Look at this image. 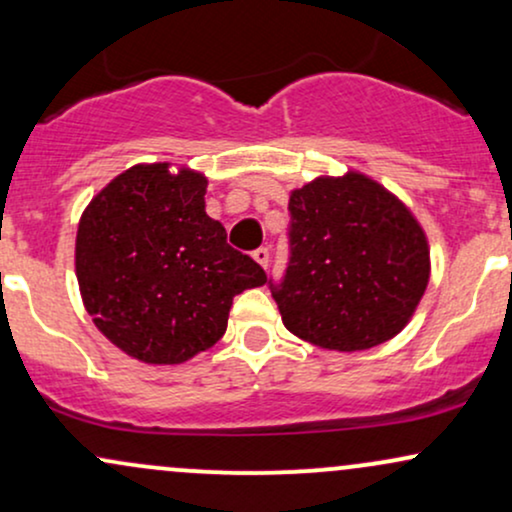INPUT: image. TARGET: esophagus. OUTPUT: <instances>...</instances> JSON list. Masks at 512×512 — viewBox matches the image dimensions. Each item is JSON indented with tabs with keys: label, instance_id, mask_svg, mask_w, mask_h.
I'll use <instances>...</instances> for the list:
<instances>
[{
	"label": "esophagus",
	"instance_id": "34e87169",
	"mask_svg": "<svg viewBox=\"0 0 512 512\" xmlns=\"http://www.w3.org/2000/svg\"><path fill=\"white\" fill-rule=\"evenodd\" d=\"M252 257H255V260L260 262L264 269H267V264H269V248H264V245H262V248H257L255 252H252Z\"/></svg>",
	"mask_w": 512,
	"mask_h": 512
}]
</instances>
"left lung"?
I'll return each mask as SVG.
<instances>
[{
  "label": "left lung",
  "instance_id": "obj_1",
  "mask_svg": "<svg viewBox=\"0 0 512 512\" xmlns=\"http://www.w3.org/2000/svg\"><path fill=\"white\" fill-rule=\"evenodd\" d=\"M288 212V264L267 281L286 329L346 353L396 336L429 281L427 238L403 202L346 174L293 190Z\"/></svg>",
  "mask_w": 512,
  "mask_h": 512
}]
</instances>
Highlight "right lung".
Listing matches in <instances>:
<instances>
[{"label": "right lung", "mask_w": 512, "mask_h": 512, "mask_svg": "<svg viewBox=\"0 0 512 512\" xmlns=\"http://www.w3.org/2000/svg\"><path fill=\"white\" fill-rule=\"evenodd\" d=\"M207 178L138 164L83 212L76 276L92 322L150 365H178L224 336L233 298L267 283L205 212Z\"/></svg>", "instance_id": "right-lung-1"}]
</instances>
